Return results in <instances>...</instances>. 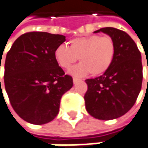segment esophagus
Segmentation results:
<instances>
[{"mask_svg": "<svg viewBox=\"0 0 148 148\" xmlns=\"http://www.w3.org/2000/svg\"><path fill=\"white\" fill-rule=\"evenodd\" d=\"M79 81V79H77V78H74V79H73V82H74V84H76V83H78Z\"/></svg>", "mask_w": 148, "mask_h": 148, "instance_id": "1", "label": "esophagus"}]
</instances>
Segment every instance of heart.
I'll return each instance as SVG.
<instances>
[{"label": "heart", "instance_id": "obj_1", "mask_svg": "<svg viewBox=\"0 0 148 148\" xmlns=\"http://www.w3.org/2000/svg\"><path fill=\"white\" fill-rule=\"evenodd\" d=\"M116 45L109 36L90 35L76 38L69 42V46H59L54 56L61 68L69 69L79 58L80 64L74 66L70 74L83 77L88 74L99 76L106 73L113 63Z\"/></svg>", "mask_w": 148, "mask_h": 148}]
</instances>
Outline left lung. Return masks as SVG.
Wrapping results in <instances>:
<instances>
[{
	"instance_id": "obj_1",
	"label": "left lung",
	"mask_w": 148,
	"mask_h": 148,
	"mask_svg": "<svg viewBox=\"0 0 148 148\" xmlns=\"http://www.w3.org/2000/svg\"><path fill=\"white\" fill-rule=\"evenodd\" d=\"M102 32L115 42L116 53L109 70L85 82V108L93 117L113 120L125 115L134 106L142 89V56L136 44L125 32L114 27H104ZM148 69V66H147Z\"/></svg>"
}]
</instances>
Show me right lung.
Listing matches in <instances>:
<instances>
[{
    "mask_svg": "<svg viewBox=\"0 0 148 148\" xmlns=\"http://www.w3.org/2000/svg\"><path fill=\"white\" fill-rule=\"evenodd\" d=\"M65 40L59 34L27 32L14 42L6 54L5 91L16 113L29 123L53 121L58 114L62 95L74 84L54 56Z\"/></svg>",
    "mask_w": 148,
    "mask_h": 148,
    "instance_id": "right-lung-1",
    "label": "right lung"
}]
</instances>
